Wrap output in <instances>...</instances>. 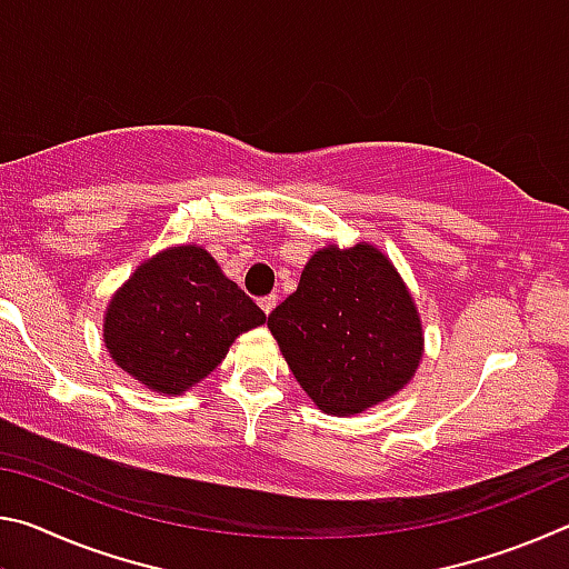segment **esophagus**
Listing matches in <instances>:
<instances>
[{
    "label": "esophagus",
    "instance_id": "1",
    "mask_svg": "<svg viewBox=\"0 0 569 569\" xmlns=\"http://www.w3.org/2000/svg\"><path fill=\"white\" fill-rule=\"evenodd\" d=\"M258 306H261V308H263V313L268 316V313H271L273 308L278 306V296H276V293H271V296H263L261 301H258Z\"/></svg>",
    "mask_w": 569,
    "mask_h": 569
}]
</instances>
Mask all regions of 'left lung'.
Returning a JSON list of instances; mask_svg holds the SVG:
<instances>
[{
  "label": "left lung",
  "instance_id": "8db88e82",
  "mask_svg": "<svg viewBox=\"0 0 569 569\" xmlns=\"http://www.w3.org/2000/svg\"><path fill=\"white\" fill-rule=\"evenodd\" d=\"M288 369L316 407L361 413L407 387L423 353L409 288L379 248H321L268 316Z\"/></svg>",
  "mask_w": 569,
  "mask_h": 569
}]
</instances>
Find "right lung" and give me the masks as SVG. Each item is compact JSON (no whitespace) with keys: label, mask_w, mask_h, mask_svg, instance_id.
Instances as JSON below:
<instances>
[{"label":"right lung","mask_w":569,"mask_h":569,"mask_svg":"<svg viewBox=\"0 0 569 569\" xmlns=\"http://www.w3.org/2000/svg\"><path fill=\"white\" fill-rule=\"evenodd\" d=\"M266 313L200 246L138 266L104 311V346L122 371L158 393H182L226 359Z\"/></svg>","instance_id":"right-lung-1"}]
</instances>
